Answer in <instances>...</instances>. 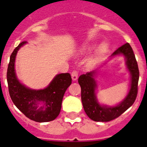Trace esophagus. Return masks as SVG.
Masks as SVG:
<instances>
[{"label":"esophagus","mask_w":147,"mask_h":147,"mask_svg":"<svg viewBox=\"0 0 147 147\" xmlns=\"http://www.w3.org/2000/svg\"><path fill=\"white\" fill-rule=\"evenodd\" d=\"M71 76H72V78L73 80H76L78 79V72L77 70H73L71 73Z\"/></svg>","instance_id":"1"}]
</instances>
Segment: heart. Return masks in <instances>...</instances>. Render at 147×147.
I'll return each mask as SVG.
<instances>
[{
    "instance_id": "1",
    "label": "heart",
    "mask_w": 147,
    "mask_h": 147,
    "mask_svg": "<svg viewBox=\"0 0 147 147\" xmlns=\"http://www.w3.org/2000/svg\"><path fill=\"white\" fill-rule=\"evenodd\" d=\"M105 49H106V46L105 45H102L101 47H100V49H99V53H102V52L105 51ZM95 60H96V57H92V58L91 59V62L95 61Z\"/></svg>"
}]
</instances>
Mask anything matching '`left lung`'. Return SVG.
I'll list each match as a JSON object with an SVG mask.
<instances>
[{"label": "left lung", "mask_w": 147, "mask_h": 147, "mask_svg": "<svg viewBox=\"0 0 147 147\" xmlns=\"http://www.w3.org/2000/svg\"><path fill=\"white\" fill-rule=\"evenodd\" d=\"M123 54L126 57V64L131 72V88L126 98L116 107L101 106L97 102L95 91L96 82L94 80V71L82 75L78 79L81 87V100L83 108L87 116L95 121H109L124 113L135 102L138 93L139 71L132 48L128 42L117 49L112 56Z\"/></svg>", "instance_id": "left-lung-1"}]
</instances>
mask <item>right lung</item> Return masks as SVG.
<instances>
[{"label": "right lung", "instance_id": "right-lung-1", "mask_svg": "<svg viewBox=\"0 0 147 147\" xmlns=\"http://www.w3.org/2000/svg\"><path fill=\"white\" fill-rule=\"evenodd\" d=\"M26 41L20 42L10 55L7 70L8 91L14 105L30 119L38 122L53 121L59 115L67 87L72 83L70 74L57 75L44 90H33L18 82L14 69L17 52Z\"/></svg>", "mask_w": 147, "mask_h": 147}]
</instances>
